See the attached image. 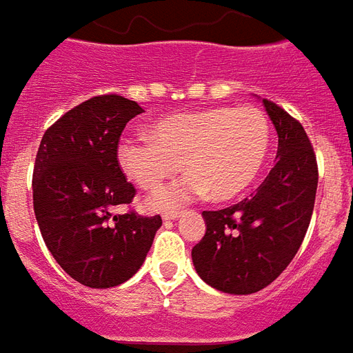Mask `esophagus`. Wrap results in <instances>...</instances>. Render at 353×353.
<instances>
[{"instance_id": "1", "label": "esophagus", "mask_w": 353, "mask_h": 353, "mask_svg": "<svg viewBox=\"0 0 353 353\" xmlns=\"http://www.w3.org/2000/svg\"><path fill=\"white\" fill-rule=\"evenodd\" d=\"M161 218H163L165 222H169V220H176V218H180V212L179 210H169V212H163Z\"/></svg>"}]
</instances>
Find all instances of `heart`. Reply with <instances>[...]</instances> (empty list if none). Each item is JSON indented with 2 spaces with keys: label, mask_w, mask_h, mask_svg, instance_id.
Segmentation results:
<instances>
[{
  "label": "heart",
  "mask_w": 353,
  "mask_h": 353,
  "mask_svg": "<svg viewBox=\"0 0 353 353\" xmlns=\"http://www.w3.org/2000/svg\"><path fill=\"white\" fill-rule=\"evenodd\" d=\"M271 128L258 107H214L159 118L150 137L125 135L118 165L143 190H156L184 165L190 173L150 197L154 208H173L201 197L231 199L258 176L269 150Z\"/></svg>",
  "instance_id": "1"
}]
</instances>
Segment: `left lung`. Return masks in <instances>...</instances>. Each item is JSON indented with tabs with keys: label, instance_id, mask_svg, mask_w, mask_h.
Instances as JSON below:
<instances>
[{
	"label": "left lung",
	"instance_id": "8db88e82",
	"mask_svg": "<svg viewBox=\"0 0 353 353\" xmlns=\"http://www.w3.org/2000/svg\"><path fill=\"white\" fill-rule=\"evenodd\" d=\"M279 135L271 173L250 199L205 210L192 261L203 282L231 295L263 290L292 263L314 210L318 165L307 133L279 105L261 99Z\"/></svg>",
	"mask_w": 353,
	"mask_h": 353
}]
</instances>
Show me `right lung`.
<instances>
[{
	"instance_id": "add662e5",
	"label": "right lung",
	"mask_w": 353,
	"mask_h": 353,
	"mask_svg": "<svg viewBox=\"0 0 353 353\" xmlns=\"http://www.w3.org/2000/svg\"><path fill=\"white\" fill-rule=\"evenodd\" d=\"M122 95H97L65 112L41 139L33 169V210L46 248L69 276L88 288H114L145 263L161 218L135 212V188L118 165L125 123L141 114Z\"/></svg>"
}]
</instances>
